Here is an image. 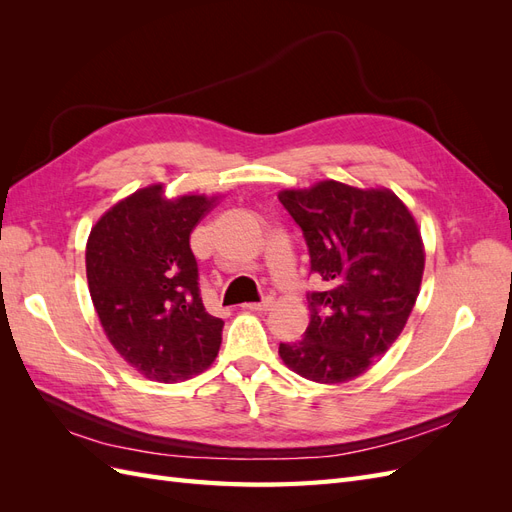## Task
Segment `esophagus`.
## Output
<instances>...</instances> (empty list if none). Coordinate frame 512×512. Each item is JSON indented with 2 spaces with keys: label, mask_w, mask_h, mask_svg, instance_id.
Masks as SVG:
<instances>
[{
  "label": "esophagus",
  "mask_w": 512,
  "mask_h": 512,
  "mask_svg": "<svg viewBox=\"0 0 512 512\" xmlns=\"http://www.w3.org/2000/svg\"><path fill=\"white\" fill-rule=\"evenodd\" d=\"M271 305H273V299L267 297V299H262L260 303H243L241 307L243 309H250V312H267Z\"/></svg>",
  "instance_id": "esophagus-1"
}]
</instances>
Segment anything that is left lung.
I'll return each instance as SVG.
<instances>
[{"label":"left lung","instance_id":"8db88e82","mask_svg":"<svg viewBox=\"0 0 512 512\" xmlns=\"http://www.w3.org/2000/svg\"><path fill=\"white\" fill-rule=\"evenodd\" d=\"M303 230L322 288L307 294L309 327L280 344L284 365L318 384H344L374 365L404 331L425 271V245L410 209L389 188L324 179L282 190Z\"/></svg>","mask_w":512,"mask_h":512}]
</instances>
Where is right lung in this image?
<instances>
[{"mask_svg": "<svg viewBox=\"0 0 512 512\" xmlns=\"http://www.w3.org/2000/svg\"><path fill=\"white\" fill-rule=\"evenodd\" d=\"M215 200L166 198L164 183H151L119 200L89 232L87 284L102 329L149 380H188L218 356L224 320L200 299L190 250L192 230Z\"/></svg>", "mask_w": 512, "mask_h": 512, "instance_id": "add662e5", "label": "right lung"}]
</instances>
